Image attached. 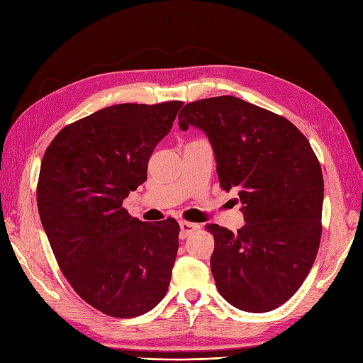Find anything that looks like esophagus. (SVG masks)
Here are the masks:
<instances>
[{
	"label": "esophagus",
	"mask_w": 363,
	"mask_h": 363,
	"mask_svg": "<svg viewBox=\"0 0 363 363\" xmlns=\"http://www.w3.org/2000/svg\"><path fill=\"white\" fill-rule=\"evenodd\" d=\"M199 228H200L199 224L188 223V221H182V223H180V238H182V239H186L188 236H191L192 233H195Z\"/></svg>",
	"instance_id": "34e87169"
}]
</instances>
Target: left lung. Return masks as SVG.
<instances>
[{"mask_svg":"<svg viewBox=\"0 0 363 363\" xmlns=\"http://www.w3.org/2000/svg\"><path fill=\"white\" fill-rule=\"evenodd\" d=\"M179 125L204 131L219 184L236 188L244 204L238 233L207 227L219 294L245 312L276 309L298 291L320 248L324 180L309 140L286 118L232 95L186 104Z\"/></svg>","mask_w":363,"mask_h":363,"instance_id":"obj_1","label":"left lung"}]
</instances>
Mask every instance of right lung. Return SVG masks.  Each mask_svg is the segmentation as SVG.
<instances>
[{
  "instance_id": "1",
  "label": "right lung",
  "mask_w": 363,
  "mask_h": 363,
  "mask_svg": "<svg viewBox=\"0 0 363 363\" xmlns=\"http://www.w3.org/2000/svg\"><path fill=\"white\" fill-rule=\"evenodd\" d=\"M182 101L115 104L63 127L43 155L36 199L59 268L108 316L135 318L167 295L179 250L174 218L144 223L123 207Z\"/></svg>"
}]
</instances>
